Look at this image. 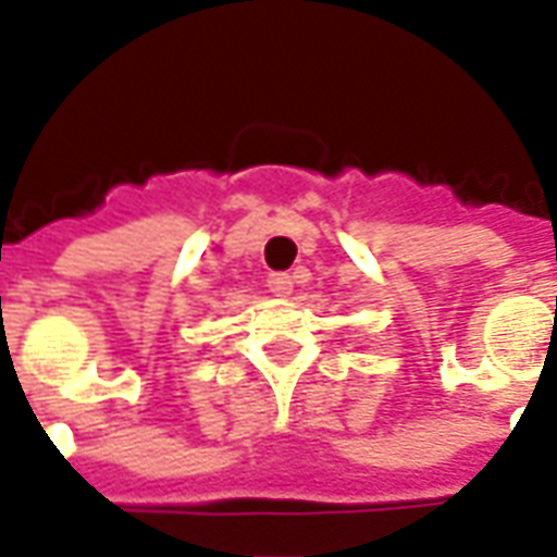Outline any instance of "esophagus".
Instances as JSON below:
<instances>
[{
  "instance_id": "esophagus-1",
  "label": "esophagus",
  "mask_w": 557,
  "mask_h": 557,
  "mask_svg": "<svg viewBox=\"0 0 557 557\" xmlns=\"http://www.w3.org/2000/svg\"><path fill=\"white\" fill-rule=\"evenodd\" d=\"M267 287H270V294L275 296H290V290H294V278L287 273H270Z\"/></svg>"
}]
</instances>
